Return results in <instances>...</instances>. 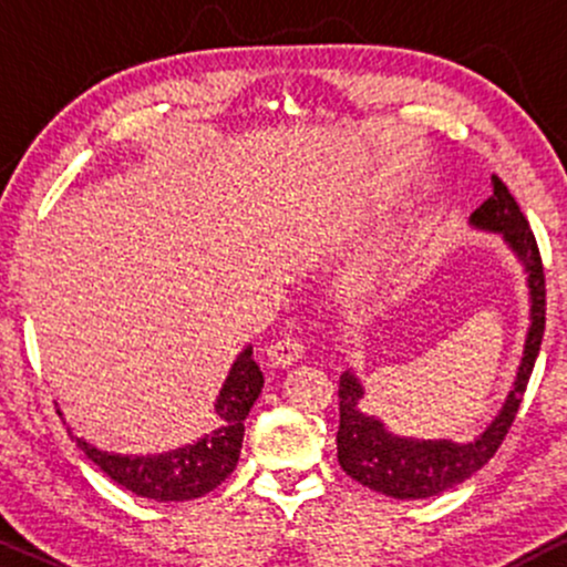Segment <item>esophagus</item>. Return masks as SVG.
Wrapping results in <instances>:
<instances>
[{
    "label": "esophagus",
    "mask_w": 567,
    "mask_h": 567,
    "mask_svg": "<svg viewBox=\"0 0 567 567\" xmlns=\"http://www.w3.org/2000/svg\"><path fill=\"white\" fill-rule=\"evenodd\" d=\"M303 341L296 336H282L277 338V341L269 343V349H266V354H269V360L275 362V365L285 368V365H292V362H298L303 357Z\"/></svg>",
    "instance_id": "obj_1"
}]
</instances>
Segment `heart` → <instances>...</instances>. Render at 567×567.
Here are the masks:
<instances>
[{
  "mask_svg": "<svg viewBox=\"0 0 567 567\" xmlns=\"http://www.w3.org/2000/svg\"><path fill=\"white\" fill-rule=\"evenodd\" d=\"M362 282H370V271H365V275H362Z\"/></svg>",
  "mask_w": 567,
  "mask_h": 567,
  "instance_id": "heart-1",
  "label": "heart"
}]
</instances>
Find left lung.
I'll return each mask as SVG.
<instances>
[{"label": "left lung", "instance_id": "obj_1", "mask_svg": "<svg viewBox=\"0 0 567 567\" xmlns=\"http://www.w3.org/2000/svg\"><path fill=\"white\" fill-rule=\"evenodd\" d=\"M472 226L485 231H498L506 245L517 252L528 271L530 290V328L525 338L523 362H519L517 381L506 396L504 408L491 426L474 442H451V440H408L386 432L373 415L360 410L365 389L354 379V373H343L338 383V464L370 491L383 493L392 498H429L442 491L461 485L474 472L483 470L487 461L496 455L506 434L514 424L519 402L528 389L533 365H536L538 349H542L544 324H546V282L544 264L538 252L536 237H533L528 218L519 210L517 199L512 197L504 181L493 175V194L477 210L472 213Z\"/></svg>", "mask_w": 567, "mask_h": 567}]
</instances>
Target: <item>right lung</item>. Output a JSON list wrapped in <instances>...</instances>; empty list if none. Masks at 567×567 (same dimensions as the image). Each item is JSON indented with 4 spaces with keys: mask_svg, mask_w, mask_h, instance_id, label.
<instances>
[{
    "mask_svg": "<svg viewBox=\"0 0 567 567\" xmlns=\"http://www.w3.org/2000/svg\"><path fill=\"white\" fill-rule=\"evenodd\" d=\"M261 368L256 365L252 349L247 347L237 357L226 375L224 389H220L213 432L194 445L159 455H120L97 451L80 437L74 440L97 470L135 496L152 501L199 498L224 483L237 466L245 437V419L252 402L261 394Z\"/></svg>",
    "mask_w": 567,
    "mask_h": 567,
    "instance_id": "right-lung-1",
    "label": "right lung"
}]
</instances>
